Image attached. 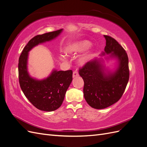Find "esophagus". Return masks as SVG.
<instances>
[{
  "label": "esophagus",
  "instance_id": "obj_1",
  "mask_svg": "<svg viewBox=\"0 0 147 147\" xmlns=\"http://www.w3.org/2000/svg\"><path fill=\"white\" fill-rule=\"evenodd\" d=\"M78 76H79V74H78L77 71H76V70L74 71V72H73V78H75V77H78Z\"/></svg>",
  "mask_w": 147,
  "mask_h": 147
}]
</instances>
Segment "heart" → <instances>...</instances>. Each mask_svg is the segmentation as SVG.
I'll return each mask as SVG.
<instances>
[{
    "mask_svg": "<svg viewBox=\"0 0 147 147\" xmlns=\"http://www.w3.org/2000/svg\"><path fill=\"white\" fill-rule=\"evenodd\" d=\"M91 46V42L88 40H80L69 44L65 48V53L69 55H74L78 53H80L86 50ZM92 56V52L91 51H87L80 58L78 63L80 65L86 64Z\"/></svg>",
    "mask_w": 147,
    "mask_h": 147,
    "instance_id": "heart-1",
    "label": "heart"
}]
</instances>
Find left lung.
Segmentation results:
<instances>
[{
  "label": "left lung",
  "mask_w": 147,
  "mask_h": 147,
  "mask_svg": "<svg viewBox=\"0 0 147 147\" xmlns=\"http://www.w3.org/2000/svg\"><path fill=\"white\" fill-rule=\"evenodd\" d=\"M106 46L102 55L118 61V66L114 72H107L100 60L88 62L79 69V74L84 81L83 94L87 103L96 109H103L114 104L123 96L129 78V60L124 48L116 40L104 35Z\"/></svg>",
  "instance_id": "8db88e82"
}]
</instances>
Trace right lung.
Listing matches in <instances>:
<instances>
[{
	"label": "right lung",
	"mask_w": 147,
	"mask_h": 147,
	"mask_svg": "<svg viewBox=\"0 0 147 147\" xmlns=\"http://www.w3.org/2000/svg\"><path fill=\"white\" fill-rule=\"evenodd\" d=\"M63 29L38 35L30 40L19 58L20 85L29 102L38 110L51 112L63 104L65 92L72 81V70H53L50 76L42 80L33 78L28 72L29 51L40 43L50 41L61 33Z\"/></svg>",
	"instance_id": "add662e5"
}]
</instances>
